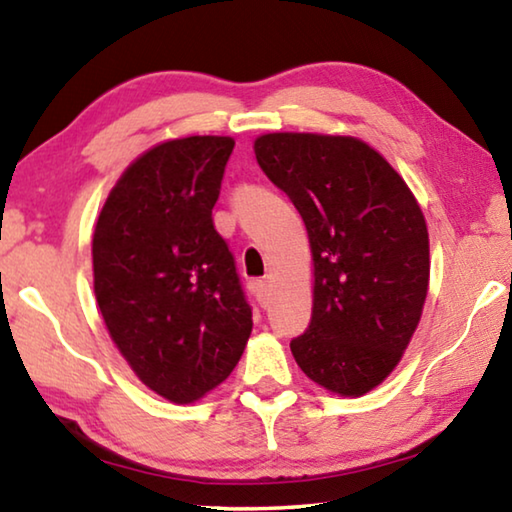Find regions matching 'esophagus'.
<instances>
[{
    "mask_svg": "<svg viewBox=\"0 0 512 512\" xmlns=\"http://www.w3.org/2000/svg\"><path fill=\"white\" fill-rule=\"evenodd\" d=\"M253 289H255V293H257L259 305L266 307V305H268V284H266L264 280H257V282L253 284Z\"/></svg>",
    "mask_w": 512,
    "mask_h": 512,
    "instance_id": "34e87169",
    "label": "esophagus"
}]
</instances>
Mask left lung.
<instances>
[{"instance_id":"8db88e82","label":"left lung","mask_w":512,"mask_h":512,"mask_svg":"<svg viewBox=\"0 0 512 512\" xmlns=\"http://www.w3.org/2000/svg\"><path fill=\"white\" fill-rule=\"evenodd\" d=\"M255 155L305 221L314 307L291 341L302 372L361 397L400 363L429 289V232L409 185L350 135L268 133Z\"/></svg>"}]
</instances>
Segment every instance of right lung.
Returning <instances> with one entry per match:
<instances>
[{
	"label": "right lung",
	"mask_w": 512,
	"mask_h": 512,
	"mask_svg": "<svg viewBox=\"0 0 512 512\" xmlns=\"http://www.w3.org/2000/svg\"><path fill=\"white\" fill-rule=\"evenodd\" d=\"M235 140L192 135L142 153L94 225V296L128 366L164 400L214 391L244 354L253 311L214 230Z\"/></svg>",
	"instance_id": "1"
}]
</instances>
